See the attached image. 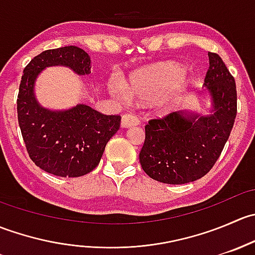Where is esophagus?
<instances>
[{
    "mask_svg": "<svg viewBox=\"0 0 255 255\" xmlns=\"http://www.w3.org/2000/svg\"><path fill=\"white\" fill-rule=\"evenodd\" d=\"M139 123L138 118L133 115H125L122 116V121H121V127L122 128H130L134 127Z\"/></svg>",
    "mask_w": 255,
    "mask_h": 255,
    "instance_id": "1",
    "label": "esophagus"
}]
</instances>
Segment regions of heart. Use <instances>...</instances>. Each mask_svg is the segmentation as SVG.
<instances>
[{
    "mask_svg": "<svg viewBox=\"0 0 255 255\" xmlns=\"http://www.w3.org/2000/svg\"><path fill=\"white\" fill-rule=\"evenodd\" d=\"M194 80L187 78L186 69L175 61H161L134 71L123 84L120 80L110 82V92L122 100L150 102L161 116L179 111L192 95Z\"/></svg>",
    "mask_w": 255,
    "mask_h": 255,
    "instance_id": "b5f03b06",
    "label": "heart"
}]
</instances>
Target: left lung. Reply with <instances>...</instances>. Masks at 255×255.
Masks as SVG:
<instances>
[{
	"label": "left lung",
	"instance_id": "8db88e82",
	"mask_svg": "<svg viewBox=\"0 0 255 255\" xmlns=\"http://www.w3.org/2000/svg\"><path fill=\"white\" fill-rule=\"evenodd\" d=\"M210 68L199 99L210 106L174 112L145 126L139 161L146 175L164 184H187L211 170L228 140L236 115L237 91L221 56L208 53Z\"/></svg>",
	"mask_w": 255,
	"mask_h": 255
}]
</instances>
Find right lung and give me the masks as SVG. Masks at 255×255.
Segmentation results:
<instances>
[{"instance_id": "right-lung-1", "label": "right lung", "mask_w": 255, "mask_h": 255, "mask_svg": "<svg viewBox=\"0 0 255 255\" xmlns=\"http://www.w3.org/2000/svg\"><path fill=\"white\" fill-rule=\"evenodd\" d=\"M65 66L80 76L91 73L90 55L69 45L45 50L23 70L17 100L18 123L29 158L56 176L78 177L99 165L107 142L120 129V116H106L85 104L65 110L42 106L35 82L43 70Z\"/></svg>"}]
</instances>
